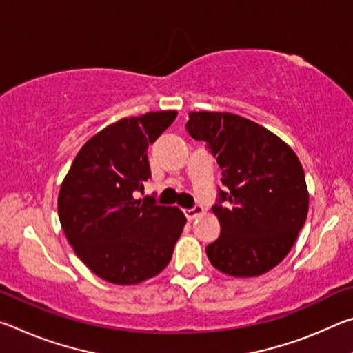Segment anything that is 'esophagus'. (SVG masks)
I'll return each instance as SVG.
<instances>
[{"mask_svg": "<svg viewBox=\"0 0 353 353\" xmlns=\"http://www.w3.org/2000/svg\"><path fill=\"white\" fill-rule=\"evenodd\" d=\"M204 212H205L204 207H201V205H196L193 208H185V210H183L185 216H187L188 219L198 218V216H201V214H204Z\"/></svg>", "mask_w": 353, "mask_h": 353, "instance_id": "esophagus-1", "label": "esophagus"}]
</instances>
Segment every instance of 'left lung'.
Instances as JSON below:
<instances>
[{"instance_id": "8db88e82", "label": "left lung", "mask_w": 353, "mask_h": 353, "mask_svg": "<svg viewBox=\"0 0 353 353\" xmlns=\"http://www.w3.org/2000/svg\"><path fill=\"white\" fill-rule=\"evenodd\" d=\"M188 134L205 141L223 171L213 213L218 240L205 252L232 277L261 276L282 261L308 213L305 174L286 143L248 118L229 112H190Z\"/></svg>"}]
</instances>
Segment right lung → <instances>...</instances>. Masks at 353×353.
<instances>
[{"instance_id": "add662e5", "label": "right lung", "mask_w": 353, "mask_h": 353, "mask_svg": "<svg viewBox=\"0 0 353 353\" xmlns=\"http://www.w3.org/2000/svg\"><path fill=\"white\" fill-rule=\"evenodd\" d=\"M176 117V110L148 112L109 124L81 148L61 185L65 236L105 282L137 285L162 272L187 223L181 208L132 196L151 177L148 146Z\"/></svg>"}]
</instances>
